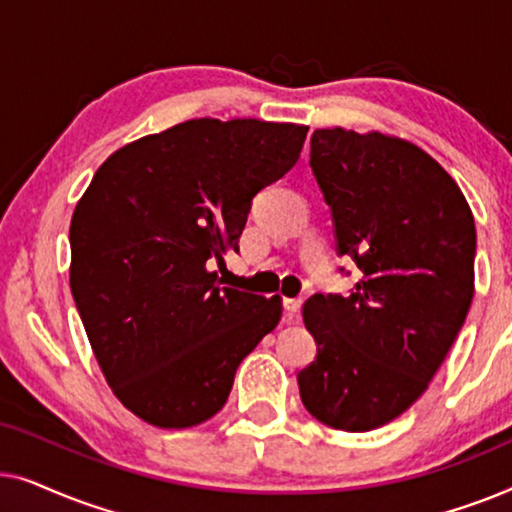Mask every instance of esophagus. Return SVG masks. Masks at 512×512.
<instances>
[{
    "label": "esophagus",
    "mask_w": 512,
    "mask_h": 512,
    "mask_svg": "<svg viewBox=\"0 0 512 512\" xmlns=\"http://www.w3.org/2000/svg\"><path fill=\"white\" fill-rule=\"evenodd\" d=\"M298 310H300V298H284L286 321H296Z\"/></svg>",
    "instance_id": "34e87169"
}]
</instances>
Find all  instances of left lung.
<instances>
[{
  "instance_id": "8db88e82",
  "label": "left lung",
  "mask_w": 512,
  "mask_h": 512,
  "mask_svg": "<svg viewBox=\"0 0 512 512\" xmlns=\"http://www.w3.org/2000/svg\"><path fill=\"white\" fill-rule=\"evenodd\" d=\"M310 165L361 279L303 305L317 359L298 373L300 398L321 424L361 433L403 415L457 340L475 293V221L457 181L408 139L314 130Z\"/></svg>"
}]
</instances>
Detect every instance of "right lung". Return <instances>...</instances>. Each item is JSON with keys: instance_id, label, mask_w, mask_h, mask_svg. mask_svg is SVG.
Returning <instances> with one entry per match:
<instances>
[{"instance_id": "add662e5", "label": "right lung", "mask_w": 512, "mask_h": 512, "mask_svg": "<svg viewBox=\"0 0 512 512\" xmlns=\"http://www.w3.org/2000/svg\"><path fill=\"white\" fill-rule=\"evenodd\" d=\"M307 125L193 118L121 146L69 226V286L104 380L158 429L207 422L282 298L221 286L251 198L296 165Z\"/></svg>"}]
</instances>
